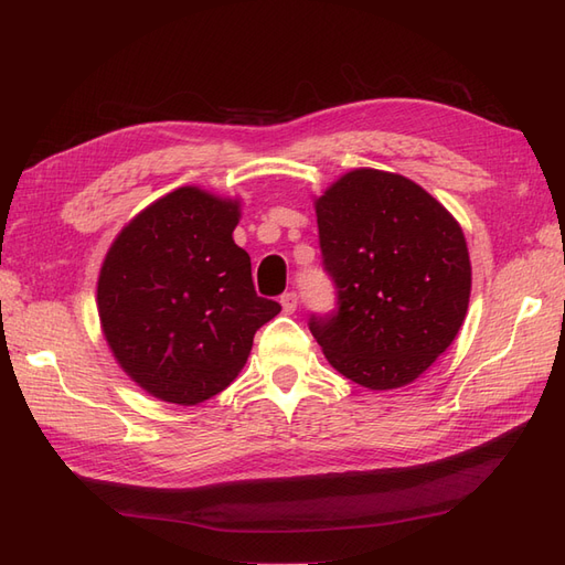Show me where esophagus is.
I'll return each mask as SVG.
<instances>
[{
    "instance_id": "1",
    "label": "esophagus",
    "mask_w": 565,
    "mask_h": 565,
    "mask_svg": "<svg viewBox=\"0 0 565 565\" xmlns=\"http://www.w3.org/2000/svg\"><path fill=\"white\" fill-rule=\"evenodd\" d=\"M297 292H287L280 297V306H282V313H295L297 311Z\"/></svg>"
}]
</instances>
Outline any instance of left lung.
Returning <instances> with one entry per match:
<instances>
[{
  "instance_id": "obj_1",
  "label": "left lung",
  "mask_w": 565,
  "mask_h": 565,
  "mask_svg": "<svg viewBox=\"0 0 565 565\" xmlns=\"http://www.w3.org/2000/svg\"><path fill=\"white\" fill-rule=\"evenodd\" d=\"M337 311L309 330L330 365L372 391L415 382L465 322L471 262L457 218L422 185L353 169L316 198Z\"/></svg>"
}]
</instances>
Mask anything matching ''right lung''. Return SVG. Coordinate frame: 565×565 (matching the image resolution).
Masks as SVG:
<instances>
[{"label":"right lung","instance_id":"obj_1","mask_svg":"<svg viewBox=\"0 0 565 565\" xmlns=\"http://www.w3.org/2000/svg\"><path fill=\"white\" fill-rule=\"evenodd\" d=\"M241 200L183 185L117 233L98 273L100 330L150 396L200 405L245 367L254 332L280 313L256 297L233 231Z\"/></svg>","mask_w":565,"mask_h":565}]
</instances>
